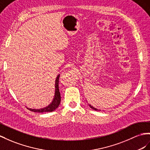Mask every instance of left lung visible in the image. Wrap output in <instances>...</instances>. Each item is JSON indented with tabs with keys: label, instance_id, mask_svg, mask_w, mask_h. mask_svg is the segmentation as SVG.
Segmentation results:
<instances>
[{
	"label": "left lung",
	"instance_id": "obj_1",
	"mask_svg": "<svg viewBox=\"0 0 150 150\" xmlns=\"http://www.w3.org/2000/svg\"><path fill=\"white\" fill-rule=\"evenodd\" d=\"M89 106L91 107V108L93 109V110H96V111H101V110H98V109H97V108H94V107H93V106H91V105H89Z\"/></svg>",
	"mask_w": 150,
	"mask_h": 150
}]
</instances>
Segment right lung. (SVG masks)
I'll return each mask as SVG.
<instances>
[{
  "label": "right lung",
  "instance_id": "right-lung-1",
  "mask_svg": "<svg viewBox=\"0 0 150 150\" xmlns=\"http://www.w3.org/2000/svg\"><path fill=\"white\" fill-rule=\"evenodd\" d=\"M60 74L57 76L56 79L55 80V91H54V97L53 98V100L50 104L44 107L43 108L40 109H33L30 108H28L29 110L32 111L33 112L37 113H44V112H51L54 111L56 108H58L61 102V95L59 90V79Z\"/></svg>",
  "mask_w": 150,
  "mask_h": 150
}]
</instances>
